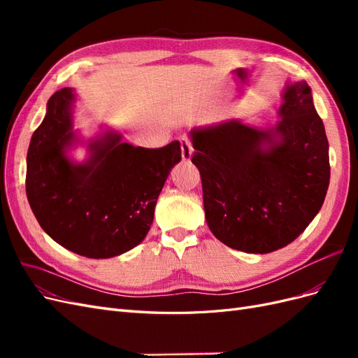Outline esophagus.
<instances>
[{
  "mask_svg": "<svg viewBox=\"0 0 358 358\" xmlns=\"http://www.w3.org/2000/svg\"><path fill=\"white\" fill-rule=\"evenodd\" d=\"M180 143V152H182V159L183 161H189L192 157V145L189 142V138L187 137H180L179 138Z\"/></svg>",
  "mask_w": 358,
  "mask_h": 358,
  "instance_id": "1",
  "label": "esophagus"
}]
</instances>
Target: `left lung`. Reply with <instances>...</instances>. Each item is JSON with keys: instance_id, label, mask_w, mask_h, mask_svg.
<instances>
[{"instance_id": "obj_1", "label": "left lung", "mask_w": 358, "mask_h": 358, "mask_svg": "<svg viewBox=\"0 0 358 358\" xmlns=\"http://www.w3.org/2000/svg\"><path fill=\"white\" fill-rule=\"evenodd\" d=\"M279 116L267 129L231 119L191 131L206 221L216 239L237 251L287 246L326 199L329 142L306 82L287 86Z\"/></svg>"}]
</instances>
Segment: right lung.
I'll return each instance as SVG.
<instances>
[{"instance_id": "add662e5", "label": "right lung", "mask_w": 358, "mask_h": 358, "mask_svg": "<svg viewBox=\"0 0 358 358\" xmlns=\"http://www.w3.org/2000/svg\"><path fill=\"white\" fill-rule=\"evenodd\" d=\"M71 88L48 101L27 155V197L40 227L69 251L88 258L121 255L142 242L159 192L180 161V145L148 149L107 133L91 140L82 164L67 157L78 142L71 129Z\"/></svg>"}]
</instances>
